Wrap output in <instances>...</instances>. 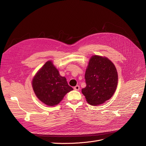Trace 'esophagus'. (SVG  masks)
<instances>
[{
  "label": "esophagus",
  "mask_w": 146,
  "mask_h": 146,
  "mask_svg": "<svg viewBox=\"0 0 146 146\" xmlns=\"http://www.w3.org/2000/svg\"><path fill=\"white\" fill-rule=\"evenodd\" d=\"M74 89L75 90H80V86L79 85H76V86L74 87Z\"/></svg>",
  "instance_id": "34e87169"
}]
</instances>
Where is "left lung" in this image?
Returning <instances> with one entry per match:
<instances>
[{
  "instance_id": "left-lung-1",
  "label": "left lung",
  "mask_w": 146,
  "mask_h": 146,
  "mask_svg": "<svg viewBox=\"0 0 146 146\" xmlns=\"http://www.w3.org/2000/svg\"><path fill=\"white\" fill-rule=\"evenodd\" d=\"M85 79L86 86L82 89V92L92 105L108 101L118 85V73L114 64L108 58L99 56H94L90 59Z\"/></svg>"
}]
</instances>
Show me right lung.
Instances as JSON below:
<instances>
[{
    "label": "right lung",
    "instance_id": "1",
    "mask_svg": "<svg viewBox=\"0 0 146 146\" xmlns=\"http://www.w3.org/2000/svg\"><path fill=\"white\" fill-rule=\"evenodd\" d=\"M32 85L37 98L48 106L57 105L67 93L73 90L51 61L46 62L36 73Z\"/></svg>",
    "mask_w": 146,
    "mask_h": 146
}]
</instances>
